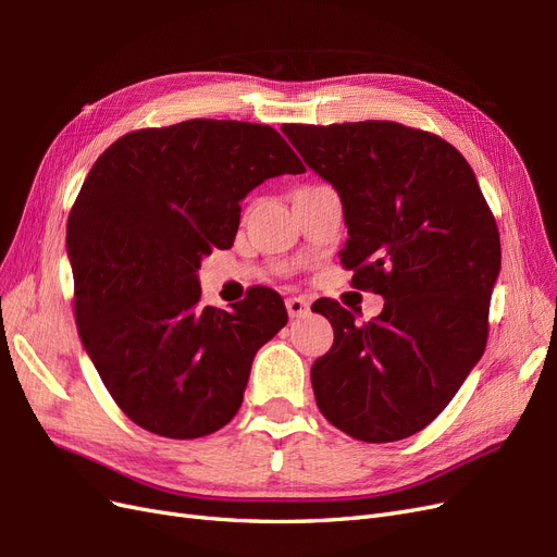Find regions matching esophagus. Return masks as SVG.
Segmentation results:
<instances>
[{
	"label": "esophagus",
	"instance_id": "34e87169",
	"mask_svg": "<svg viewBox=\"0 0 557 557\" xmlns=\"http://www.w3.org/2000/svg\"><path fill=\"white\" fill-rule=\"evenodd\" d=\"M285 309H288L290 318H305L311 309L307 297H288L285 299Z\"/></svg>",
	"mask_w": 557,
	"mask_h": 557
}]
</instances>
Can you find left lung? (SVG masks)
Masks as SVG:
<instances>
[{
	"label": "left lung",
	"mask_w": 557,
	"mask_h": 557,
	"mask_svg": "<svg viewBox=\"0 0 557 557\" xmlns=\"http://www.w3.org/2000/svg\"><path fill=\"white\" fill-rule=\"evenodd\" d=\"M281 129L339 193L352 285L383 297L362 325L339 301L313 305L334 327L311 367L318 409L352 440H407L446 409L485 350L502 267L495 218L469 162L430 132L391 121Z\"/></svg>",
	"instance_id": "1"
}]
</instances>
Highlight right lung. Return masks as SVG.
Returning <instances> with one entry per match:
<instances>
[{"label": "right lung", "mask_w": 557, "mask_h": 557, "mask_svg": "<svg viewBox=\"0 0 557 557\" xmlns=\"http://www.w3.org/2000/svg\"><path fill=\"white\" fill-rule=\"evenodd\" d=\"M305 164L269 125L195 117L111 144L66 223L78 336L139 428L197 440L239 411L256 352L288 323L252 288L232 311L201 307L211 248L232 246L242 199Z\"/></svg>", "instance_id": "1"}]
</instances>
